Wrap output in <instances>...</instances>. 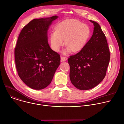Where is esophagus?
Segmentation results:
<instances>
[{
  "label": "esophagus",
  "instance_id": "esophagus-1",
  "mask_svg": "<svg viewBox=\"0 0 124 124\" xmlns=\"http://www.w3.org/2000/svg\"><path fill=\"white\" fill-rule=\"evenodd\" d=\"M67 57H65V56H61V60L62 61H65L67 60Z\"/></svg>",
  "mask_w": 124,
  "mask_h": 124
}]
</instances>
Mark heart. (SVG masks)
Returning a JSON list of instances; mask_svg holds the SVG:
<instances>
[{"label": "heart", "instance_id": "1", "mask_svg": "<svg viewBox=\"0 0 124 124\" xmlns=\"http://www.w3.org/2000/svg\"><path fill=\"white\" fill-rule=\"evenodd\" d=\"M56 31L51 33L50 40L52 49L58 52L64 44L67 46L64 54L72 51L77 52L83 48L89 40L90 28L88 25L81 22L69 19L59 23L55 28Z\"/></svg>", "mask_w": 124, "mask_h": 124}]
</instances>
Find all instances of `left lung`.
Wrapping results in <instances>:
<instances>
[{"mask_svg": "<svg viewBox=\"0 0 124 124\" xmlns=\"http://www.w3.org/2000/svg\"><path fill=\"white\" fill-rule=\"evenodd\" d=\"M90 21L94 26L92 36L82 49L68 60L70 81L82 90L92 89L104 79L110 57L107 40L101 26Z\"/></svg>", "mask_w": 124, "mask_h": 124, "instance_id": "1", "label": "left lung"}]
</instances>
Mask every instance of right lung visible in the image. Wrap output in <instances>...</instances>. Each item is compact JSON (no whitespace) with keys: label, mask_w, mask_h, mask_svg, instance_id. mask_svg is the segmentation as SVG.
Wrapping results in <instances>:
<instances>
[{"label":"right lung","mask_w":124,"mask_h":124,"mask_svg":"<svg viewBox=\"0 0 124 124\" xmlns=\"http://www.w3.org/2000/svg\"><path fill=\"white\" fill-rule=\"evenodd\" d=\"M58 17L35 19L22 29L15 48L17 74L23 81L35 90L46 87L60 64V55L50 47L47 32Z\"/></svg>","instance_id":"obj_1"}]
</instances>
